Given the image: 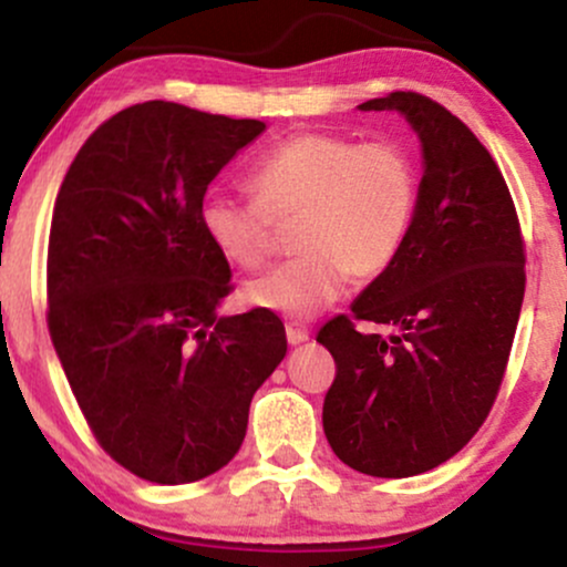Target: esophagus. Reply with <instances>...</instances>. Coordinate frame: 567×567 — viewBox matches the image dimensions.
Segmentation results:
<instances>
[{"label": "esophagus", "instance_id": "1", "mask_svg": "<svg viewBox=\"0 0 567 567\" xmlns=\"http://www.w3.org/2000/svg\"><path fill=\"white\" fill-rule=\"evenodd\" d=\"M285 336H288L290 347H298L303 344V341H309V328L301 326V322H288V326H285Z\"/></svg>", "mask_w": 567, "mask_h": 567}]
</instances>
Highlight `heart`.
<instances>
[{"label":"heart","instance_id":"1","mask_svg":"<svg viewBox=\"0 0 567 567\" xmlns=\"http://www.w3.org/2000/svg\"><path fill=\"white\" fill-rule=\"evenodd\" d=\"M255 196L209 193L198 207L204 234L228 264L258 269L277 245V226L293 228L301 255L241 288L252 309L312 317L347 290L350 274L379 277L412 231L420 177L398 142L339 134L288 136L250 169Z\"/></svg>","mask_w":567,"mask_h":567}]
</instances>
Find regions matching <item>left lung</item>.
I'll return each mask as SVG.
<instances>
[{
	"instance_id": "obj_1",
	"label": "left lung",
	"mask_w": 567,
	"mask_h": 567,
	"mask_svg": "<svg viewBox=\"0 0 567 567\" xmlns=\"http://www.w3.org/2000/svg\"><path fill=\"white\" fill-rule=\"evenodd\" d=\"M358 110L406 117L422 179L401 252L352 301L355 319L396 333L360 334L347 315L317 333L336 360L322 427L341 463L403 478L446 463L487 420L525 298V247L506 179L460 117L412 91Z\"/></svg>"
}]
</instances>
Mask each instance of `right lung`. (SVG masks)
<instances>
[{
	"mask_svg": "<svg viewBox=\"0 0 567 567\" xmlns=\"http://www.w3.org/2000/svg\"><path fill=\"white\" fill-rule=\"evenodd\" d=\"M264 132L134 104L85 140L55 196V354L102 450L147 482H198L231 463L255 390L288 352L274 312L217 315L231 266L198 220L209 183Z\"/></svg>",
	"mask_w": 567,
	"mask_h": 567,
	"instance_id": "right-lung-1",
	"label": "right lung"
}]
</instances>
